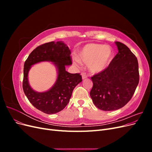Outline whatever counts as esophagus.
I'll use <instances>...</instances> for the list:
<instances>
[{"label": "esophagus", "mask_w": 152, "mask_h": 152, "mask_svg": "<svg viewBox=\"0 0 152 152\" xmlns=\"http://www.w3.org/2000/svg\"><path fill=\"white\" fill-rule=\"evenodd\" d=\"M82 79H86V78L87 77V75H86L85 73H82Z\"/></svg>", "instance_id": "obj_1"}]
</instances>
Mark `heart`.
Wrapping results in <instances>:
<instances>
[{
	"mask_svg": "<svg viewBox=\"0 0 152 152\" xmlns=\"http://www.w3.org/2000/svg\"><path fill=\"white\" fill-rule=\"evenodd\" d=\"M79 60L87 64L89 72L98 73L104 71L113 58V50L111 47L101 44H86L78 54ZM77 62H79L76 59Z\"/></svg>",
	"mask_w": 152,
	"mask_h": 152,
	"instance_id": "b5f03b06",
	"label": "heart"
}]
</instances>
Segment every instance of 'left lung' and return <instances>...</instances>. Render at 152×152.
Masks as SVG:
<instances>
[{
	"instance_id": "left-lung-1",
	"label": "left lung",
	"mask_w": 152,
	"mask_h": 152,
	"mask_svg": "<svg viewBox=\"0 0 152 152\" xmlns=\"http://www.w3.org/2000/svg\"><path fill=\"white\" fill-rule=\"evenodd\" d=\"M115 44L118 52L109 66L91 77V98L96 107L103 111L124 107L132 98L140 80L137 58L125 44Z\"/></svg>"
}]
</instances>
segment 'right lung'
Wrapping results in <instances>:
<instances>
[{"label": "right lung", "mask_w": 152, "mask_h": 152, "mask_svg": "<svg viewBox=\"0 0 152 152\" xmlns=\"http://www.w3.org/2000/svg\"><path fill=\"white\" fill-rule=\"evenodd\" d=\"M70 54V50L63 42H50L36 48L25 61L23 89L29 102L41 112L54 114L61 111L70 102L73 89L82 82L80 73H70L65 70L66 65L72 64ZM44 61L53 62L57 66L58 79L49 91L37 93L29 86L28 73L31 65Z\"/></svg>", "instance_id": "add662e5"}]
</instances>
